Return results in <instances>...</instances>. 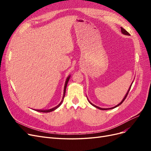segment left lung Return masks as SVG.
I'll use <instances>...</instances> for the list:
<instances>
[{
    "instance_id": "1",
    "label": "left lung",
    "mask_w": 151,
    "mask_h": 151,
    "mask_svg": "<svg viewBox=\"0 0 151 151\" xmlns=\"http://www.w3.org/2000/svg\"><path fill=\"white\" fill-rule=\"evenodd\" d=\"M121 30H122V33L123 34V35H130V34L128 33V32L125 29H123L122 27H121ZM134 82V81H133ZM133 82H132V83H133ZM132 83L131 84V85H130V88H129V90H128V91H127V93H126V94H125V97L123 98V99H122V101L119 103V104H118L117 105H116L115 106H114V107H113V108H100V107H99V106H96V105H94V104H93L92 103H91L90 101H89V100L88 99V101L89 102V103L91 104H92L93 106H94V107H96V108H98V109H101V110H107V109H113V108H116V107H117V106H119V105H120L123 101H124V100L125 99V98H127V95H128V94H129V91H130V88H131V86H132Z\"/></svg>"
}]
</instances>
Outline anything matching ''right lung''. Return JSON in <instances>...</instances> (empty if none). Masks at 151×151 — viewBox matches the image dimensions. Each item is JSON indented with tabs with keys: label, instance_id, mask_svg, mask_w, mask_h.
<instances>
[{
	"label": "right lung",
	"instance_id": "obj_1",
	"mask_svg": "<svg viewBox=\"0 0 151 151\" xmlns=\"http://www.w3.org/2000/svg\"><path fill=\"white\" fill-rule=\"evenodd\" d=\"M70 76H68L67 77V79H66V81H65V86H64V89H63V94L62 99L61 102H60V103H59V104L57 105V106H56L55 107H54V108H51V109H35V111H39V112L48 113V112H51V111H54V110H55V109H56L57 108H58L59 106H60V105L62 104L63 101V99H64L65 94V91H66V88H67L68 82V81H69V79H70Z\"/></svg>",
	"mask_w": 151,
	"mask_h": 151
}]
</instances>
